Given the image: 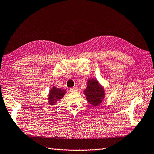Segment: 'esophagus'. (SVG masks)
Wrapping results in <instances>:
<instances>
[{"label":"esophagus","mask_w":154,"mask_h":154,"mask_svg":"<svg viewBox=\"0 0 154 154\" xmlns=\"http://www.w3.org/2000/svg\"><path fill=\"white\" fill-rule=\"evenodd\" d=\"M78 90V87H75L73 88H70V91L71 92H77Z\"/></svg>","instance_id":"obj_1"}]
</instances>
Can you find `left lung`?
<instances>
[{"mask_svg": "<svg viewBox=\"0 0 154 154\" xmlns=\"http://www.w3.org/2000/svg\"><path fill=\"white\" fill-rule=\"evenodd\" d=\"M84 94L87 96V101L93 106H98L105 97L104 88L95 79H88Z\"/></svg>", "mask_w": 154, "mask_h": 154, "instance_id": "1", "label": "left lung"}]
</instances>
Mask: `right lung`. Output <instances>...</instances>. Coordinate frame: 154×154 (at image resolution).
Segmentation results:
<instances>
[{
	"label": "right lung",
	"mask_w": 154,
	"mask_h": 154,
	"mask_svg": "<svg viewBox=\"0 0 154 154\" xmlns=\"http://www.w3.org/2000/svg\"><path fill=\"white\" fill-rule=\"evenodd\" d=\"M66 90L62 88H58L53 87L52 88L49 92L48 94V103L50 105H54L58 102L60 99H62L65 95Z\"/></svg>",
	"instance_id": "obj_1"
}]
</instances>
